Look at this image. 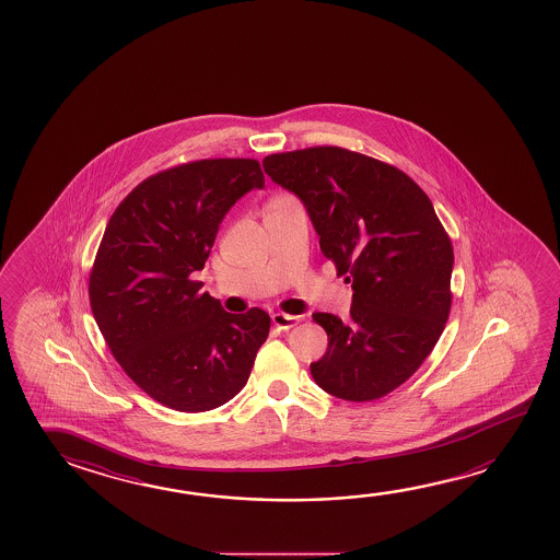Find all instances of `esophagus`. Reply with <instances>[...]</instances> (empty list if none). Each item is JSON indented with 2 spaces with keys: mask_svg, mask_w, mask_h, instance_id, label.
Returning <instances> with one entry per match:
<instances>
[{
  "mask_svg": "<svg viewBox=\"0 0 560 560\" xmlns=\"http://www.w3.org/2000/svg\"><path fill=\"white\" fill-rule=\"evenodd\" d=\"M271 320H273V324H276L277 328H281V330H289V328L296 326L299 322H303V316H293V314L276 312V314L271 316Z\"/></svg>",
  "mask_w": 560,
  "mask_h": 560,
  "instance_id": "esophagus-1",
  "label": "esophagus"
}]
</instances>
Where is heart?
<instances>
[{
	"label": "heart",
	"instance_id": "b5f03b06",
	"mask_svg": "<svg viewBox=\"0 0 560 560\" xmlns=\"http://www.w3.org/2000/svg\"><path fill=\"white\" fill-rule=\"evenodd\" d=\"M279 199H284V197H279Z\"/></svg>",
	"mask_w": 560,
	"mask_h": 560
}]
</instances>
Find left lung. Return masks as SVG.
Here are the masks:
<instances>
[{"label":"left lung","instance_id":"8db88e82","mask_svg":"<svg viewBox=\"0 0 560 560\" xmlns=\"http://www.w3.org/2000/svg\"><path fill=\"white\" fill-rule=\"evenodd\" d=\"M304 202L324 256L353 289L349 318L316 312L328 334L312 378L328 395L371 402L420 369L450 318L453 246L430 197L395 165L339 147L264 158Z\"/></svg>","mask_w":560,"mask_h":560}]
</instances>
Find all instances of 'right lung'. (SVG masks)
<instances>
[{"label":"right lung","mask_w":560,"mask_h":560,"mask_svg":"<svg viewBox=\"0 0 560 560\" xmlns=\"http://www.w3.org/2000/svg\"><path fill=\"white\" fill-rule=\"evenodd\" d=\"M264 172L252 158H214L150 175L113 212L90 273L93 316L113 358L150 398L207 412L248 383L271 318L230 314L201 293L224 214Z\"/></svg>","instance_id":"add662e5"}]
</instances>
